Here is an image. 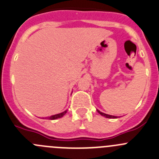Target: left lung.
Returning <instances> with one entry per match:
<instances>
[{
    "mask_svg": "<svg viewBox=\"0 0 159 159\" xmlns=\"http://www.w3.org/2000/svg\"><path fill=\"white\" fill-rule=\"evenodd\" d=\"M97 111H98V113L100 114L102 116H104V117H106V118H117L116 116H112V115H107V114H104V113H103V112H101V111H100L99 110H97Z\"/></svg>",
    "mask_w": 159,
    "mask_h": 159,
    "instance_id": "1",
    "label": "left lung"
}]
</instances>
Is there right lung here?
Returning a JSON list of instances; mask_svg holds the SVG:
<instances>
[{"mask_svg":"<svg viewBox=\"0 0 159 159\" xmlns=\"http://www.w3.org/2000/svg\"><path fill=\"white\" fill-rule=\"evenodd\" d=\"M66 113V111H63V112H62V113L60 114H58V115H52V116H50V117H48L47 118H49L50 120H55V119H57V118H62V117L63 116V115H65V114Z\"/></svg>","mask_w":159,"mask_h":159,"instance_id":"right-lung-1","label":"right lung"}]
</instances>
